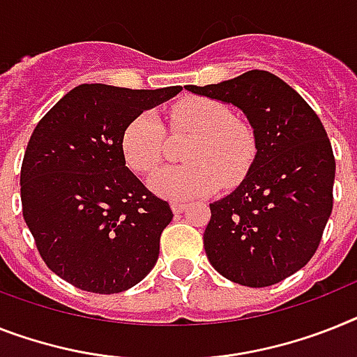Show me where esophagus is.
<instances>
[{"instance_id": "34e87169", "label": "esophagus", "mask_w": 357, "mask_h": 357, "mask_svg": "<svg viewBox=\"0 0 357 357\" xmlns=\"http://www.w3.org/2000/svg\"><path fill=\"white\" fill-rule=\"evenodd\" d=\"M170 208H172L174 214H181L185 211V203L183 202H172L170 203Z\"/></svg>"}]
</instances>
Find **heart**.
I'll use <instances>...</instances> for the list:
<instances>
[{
    "instance_id": "heart-1",
    "label": "heart",
    "mask_w": 357,
    "mask_h": 357,
    "mask_svg": "<svg viewBox=\"0 0 357 357\" xmlns=\"http://www.w3.org/2000/svg\"><path fill=\"white\" fill-rule=\"evenodd\" d=\"M176 130H188L196 139L187 151L190 165L165 167L149 179L155 196L185 202L208 196L221 183H236L254 158V137L245 125L234 121L227 105L211 98L188 96L172 107ZM123 158L132 170L149 174L160 165L165 151V127L160 114L145 110L128 123L121 136Z\"/></svg>"
}]
</instances>
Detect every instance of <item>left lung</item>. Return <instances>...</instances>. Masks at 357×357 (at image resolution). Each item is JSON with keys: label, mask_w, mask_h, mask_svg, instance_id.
Here are the masks:
<instances>
[{"label": "left lung", "mask_w": 357, "mask_h": 357, "mask_svg": "<svg viewBox=\"0 0 357 357\" xmlns=\"http://www.w3.org/2000/svg\"><path fill=\"white\" fill-rule=\"evenodd\" d=\"M187 91L241 110L256 146L243 181L211 203L206 257L239 285L280 283L310 261L331 218L336 161L325 128L292 86L266 70Z\"/></svg>", "instance_id": "obj_1"}]
</instances>
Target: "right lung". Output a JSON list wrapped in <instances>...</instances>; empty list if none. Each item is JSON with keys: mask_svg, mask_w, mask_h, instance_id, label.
<instances>
[{"mask_svg": "<svg viewBox=\"0 0 357 357\" xmlns=\"http://www.w3.org/2000/svg\"><path fill=\"white\" fill-rule=\"evenodd\" d=\"M178 92L79 85L34 128L21 165L23 218L43 261L70 285L116 294L154 268L174 214L125 167L121 136Z\"/></svg>", "mask_w": 357, "mask_h": 357, "instance_id": "1", "label": "right lung"}]
</instances>
